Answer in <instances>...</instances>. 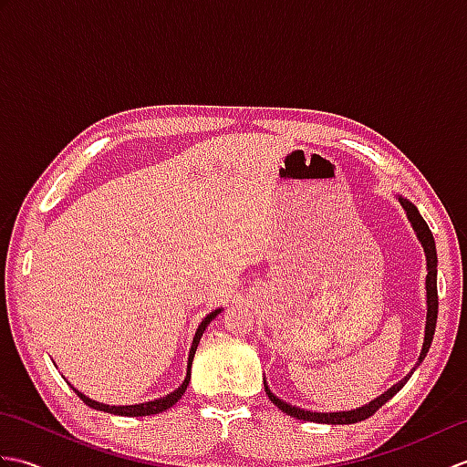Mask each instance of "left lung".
Instances as JSON below:
<instances>
[{
  "instance_id": "left-lung-1",
  "label": "left lung",
  "mask_w": 467,
  "mask_h": 467,
  "mask_svg": "<svg viewBox=\"0 0 467 467\" xmlns=\"http://www.w3.org/2000/svg\"><path fill=\"white\" fill-rule=\"evenodd\" d=\"M400 202L403 206L405 214H408L410 223L413 226L415 234H418V239L423 246L425 251V261H428V276H425V291H428V317H425V337H423V347H421V353H420V359L415 363L418 367L423 359L425 355H428L431 341H433V333H435V323H438V253H435V241H433V234L430 231L428 223L423 221V216L420 214L418 208H415L408 198L400 196ZM415 367L411 369V373L415 371ZM411 373H408L403 377L400 383H395L393 387H389L385 393H381L379 398H375L373 401H369L363 408H357L351 411H335V413H319V411H305L301 408H295V405L286 403L283 400L276 398V395L269 389V385L265 383V391L269 395V400L279 408L281 411H285L286 415H291V418L296 420H303V421H315V423H331V425H347V423H357V421H363L367 418H371V415L389 401L395 393H398L401 387L408 383V379L411 377Z\"/></svg>"
}]
</instances>
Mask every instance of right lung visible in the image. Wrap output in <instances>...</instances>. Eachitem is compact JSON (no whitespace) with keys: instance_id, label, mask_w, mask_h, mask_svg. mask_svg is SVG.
I'll return each mask as SVG.
<instances>
[{"instance_id":"1","label":"right lung","mask_w":467,"mask_h":467,"mask_svg":"<svg viewBox=\"0 0 467 467\" xmlns=\"http://www.w3.org/2000/svg\"><path fill=\"white\" fill-rule=\"evenodd\" d=\"M223 309H216L213 311L211 315H206L202 323L198 325V329L194 333V339H192V345H191V353H188V365H186V377L182 385L178 387V389H174L172 393H168L166 398H161V400H154V401H146V403H138V405H106V403H98L90 398H86L84 393H80L76 389V387H72V389L78 393V398H80L86 405H90L92 410H100V411H106V413H114V415H130V418H142V415H154V413H162L166 411L168 408H172V405L182 398L186 387H188V381H191V367H192V359H194V353H196V347L198 343H201V337L204 333V329L208 325H211V321L214 319V317L221 313Z\"/></svg>"}]
</instances>
